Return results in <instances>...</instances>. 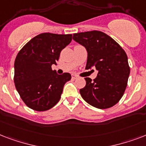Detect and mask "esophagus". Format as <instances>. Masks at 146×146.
Wrapping results in <instances>:
<instances>
[{"instance_id": "esophagus-1", "label": "esophagus", "mask_w": 146, "mask_h": 146, "mask_svg": "<svg viewBox=\"0 0 146 146\" xmlns=\"http://www.w3.org/2000/svg\"><path fill=\"white\" fill-rule=\"evenodd\" d=\"M77 78V76H76V75H72V79L73 80H76Z\"/></svg>"}]
</instances>
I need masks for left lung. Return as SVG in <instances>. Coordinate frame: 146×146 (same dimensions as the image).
<instances>
[{"label":"left lung","instance_id":"left-lung-1","mask_svg":"<svg viewBox=\"0 0 146 146\" xmlns=\"http://www.w3.org/2000/svg\"><path fill=\"white\" fill-rule=\"evenodd\" d=\"M73 38L86 48V69L96 67L98 71L95 80L85 78L86 85L80 90V95L87 103L97 108L113 107L123 96L130 72L125 50L101 31L75 33Z\"/></svg>","mask_w":146,"mask_h":146}]
</instances>
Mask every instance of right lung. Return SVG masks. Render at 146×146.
<instances>
[{
    "mask_svg": "<svg viewBox=\"0 0 146 146\" xmlns=\"http://www.w3.org/2000/svg\"><path fill=\"white\" fill-rule=\"evenodd\" d=\"M72 41V35L42 33L27 42L17 54L14 63L15 86L29 108L45 111L59 102L64 84L71 75H58L52 64Z\"/></svg>",
    "mask_w": 146,
    "mask_h": 146,
    "instance_id": "obj_1",
    "label": "right lung"
}]
</instances>
